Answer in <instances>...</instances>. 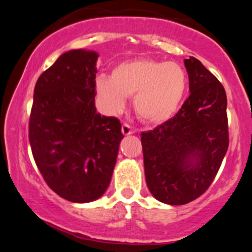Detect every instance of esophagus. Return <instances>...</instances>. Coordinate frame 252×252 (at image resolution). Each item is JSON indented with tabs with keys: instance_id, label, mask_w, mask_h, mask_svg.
I'll list each match as a JSON object with an SVG mask.
<instances>
[{
	"instance_id": "esophagus-1",
	"label": "esophagus",
	"mask_w": 252,
	"mask_h": 252,
	"mask_svg": "<svg viewBox=\"0 0 252 252\" xmlns=\"http://www.w3.org/2000/svg\"><path fill=\"white\" fill-rule=\"evenodd\" d=\"M122 132H123L124 135H129V134L135 133V129H134L132 126H129L128 124H123Z\"/></svg>"
}]
</instances>
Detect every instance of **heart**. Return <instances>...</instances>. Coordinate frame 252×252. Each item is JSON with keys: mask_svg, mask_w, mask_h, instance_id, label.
Wrapping results in <instances>:
<instances>
[{"mask_svg": "<svg viewBox=\"0 0 252 252\" xmlns=\"http://www.w3.org/2000/svg\"><path fill=\"white\" fill-rule=\"evenodd\" d=\"M187 88V75L174 62L135 60L117 65L112 77L102 75L96 89L110 112L116 113L133 96L136 115L143 122H166L177 111Z\"/></svg>", "mask_w": 252, "mask_h": 252, "instance_id": "1", "label": "heart"}]
</instances>
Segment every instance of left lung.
Returning <instances> with one entry per match:
<instances>
[{"label": "left lung", "instance_id": "8db88e82", "mask_svg": "<svg viewBox=\"0 0 252 252\" xmlns=\"http://www.w3.org/2000/svg\"><path fill=\"white\" fill-rule=\"evenodd\" d=\"M190 95L173 118L141 133L147 186L158 201L184 205L204 194L229 144L223 86L198 60H185Z\"/></svg>", "mask_w": 252, "mask_h": 252}]
</instances>
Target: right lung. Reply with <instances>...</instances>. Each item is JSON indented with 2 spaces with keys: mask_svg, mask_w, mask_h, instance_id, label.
Here are the masks:
<instances>
[{
  "mask_svg": "<svg viewBox=\"0 0 252 252\" xmlns=\"http://www.w3.org/2000/svg\"><path fill=\"white\" fill-rule=\"evenodd\" d=\"M95 51L64 53L37 79L29 139L47 185L67 201L101 197L111 181L122 124L95 108Z\"/></svg>",
  "mask_w": 252,
  "mask_h": 252,
  "instance_id": "add662e5",
  "label": "right lung"
}]
</instances>
